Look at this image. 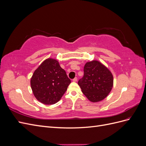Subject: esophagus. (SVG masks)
<instances>
[{
	"instance_id": "esophagus-1",
	"label": "esophagus",
	"mask_w": 146,
	"mask_h": 146,
	"mask_svg": "<svg viewBox=\"0 0 146 146\" xmlns=\"http://www.w3.org/2000/svg\"><path fill=\"white\" fill-rule=\"evenodd\" d=\"M72 80H73V82H77V77H75Z\"/></svg>"
}]
</instances>
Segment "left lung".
Listing matches in <instances>:
<instances>
[{
    "mask_svg": "<svg viewBox=\"0 0 146 146\" xmlns=\"http://www.w3.org/2000/svg\"><path fill=\"white\" fill-rule=\"evenodd\" d=\"M83 71V77L78 82L83 93L93 102L104 99L113 88L111 72L98 61L86 63Z\"/></svg>",
    "mask_w": 146,
    "mask_h": 146,
    "instance_id": "left-lung-1",
    "label": "left lung"
}]
</instances>
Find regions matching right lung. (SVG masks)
Wrapping results in <instances>:
<instances>
[{"mask_svg": "<svg viewBox=\"0 0 146 146\" xmlns=\"http://www.w3.org/2000/svg\"><path fill=\"white\" fill-rule=\"evenodd\" d=\"M71 82L56 60H45L35 70L30 84L35 98L46 105L58 102Z\"/></svg>", "mask_w": 146, "mask_h": 146, "instance_id": "obj_1", "label": "right lung"}]
</instances>
